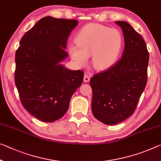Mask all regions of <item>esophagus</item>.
Here are the masks:
<instances>
[{
  "label": "esophagus",
  "mask_w": 161,
  "mask_h": 161,
  "mask_svg": "<svg viewBox=\"0 0 161 161\" xmlns=\"http://www.w3.org/2000/svg\"><path fill=\"white\" fill-rule=\"evenodd\" d=\"M83 80H84V82L85 83H88L89 80H90V76L89 75H84V78H83Z\"/></svg>",
  "instance_id": "1"
}]
</instances>
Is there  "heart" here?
I'll list each match as a JSON object with an SVG mask.
<instances>
[{
    "instance_id": "1",
    "label": "heart",
    "mask_w": 161,
    "mask_h": 161,
    "mask_svg": "<svg viewBox=\"0 0 161 161\" xmlns=\"http://www.w3.org/2000/svg\"><path fill=\"white\" fill-rule=\"evenodd\" d=\"M123 42V36L118 29L89 24L78 32L76 44H70L68 50L79 66L85 65L88 57L92 55L93 67L97 70H106L117 61Z\"/></svg>"
}]
</instances>
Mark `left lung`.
I'll return each mask as SVG.
<instances>
[{"label":"left lung","mask_w":161,"mask_h":161,"mask_svg":"<svg viewBox=\"0 0 161 161\" xmlns=\"http://www.w3.org/2000/svg\"><path fill=\"white\" fill-rule=\"evenodd\" d=\"M122 29V58L91 78L94 117L105 125L119 123L133 114L147 83L149 61L146 44L127 22L115 21Z\"/></svg>","instance_id":"1"}]
</instances>
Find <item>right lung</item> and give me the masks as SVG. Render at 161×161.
Wrapping results in <instances>:
<instances>
[{"mask_svg": "<svg viewBox=\"0 0 161 161\" xmlns=\"http://www.w3.org/2000/svg\"><path fill=\"white\" fill-rule=\"evenodd\" d=\"M78 24L75 19L44 17L24 34L16 50L15 83L21 103L42 122L63 117L83 83L82 70L60 64L68 56L67 40Z\"/></svg>", "mask_w": 161, "mask_h": 161, "instance_id": "obj_1", "label": "right lung"}]
</instances>
